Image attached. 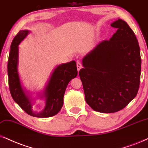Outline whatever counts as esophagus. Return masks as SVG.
Masks as SVG:
<instances>
[{
	"instance_id": "34e87169",
	"label": "esophagus",
	"mask_w": 148,
	"mask_h": 148,
	"mask_svg": "<svg viewBox=\"0 0 148 148\" xmlns=\"http://www.w3.org/2000/svg\"><path fill=\"white\" fill-rule=\"evenodd\" d=\"M76 65H77L78 72H79V70H80V69L82 68V64H81V63L79 62V61H78V62L76 63Z\"/></svg>"
}]
</instances>
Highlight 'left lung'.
I'll return each instance as SVG.
<instances>
[{
  "mask_svg": "<svg viewBox=\"0 0 148 148\" xmlns=\"http://www.w3.org/2000/svg\"><path fill=\"white\" fill-rule=\"evenodd\" d=\"M117 31L83 59L79 71L86 102L94 111L111 113L123 109L139 90L141 59L139 43L124 20L111 24Z\"/></svg>",
  "mask_w": 148,
  "mask_h": 148,
  "instance_id": "8db88e82",
  "label": "left lung"
}]
</instances>
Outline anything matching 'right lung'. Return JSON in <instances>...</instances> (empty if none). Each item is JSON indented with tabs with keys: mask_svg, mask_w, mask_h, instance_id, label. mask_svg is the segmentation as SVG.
Segmentation results:
<instances>
[{
	"mask_svg": "<svg viewBox=\"0 0 148 148\" xmlns=\"http://www.w3.org/2000/svg\"><path fill=\"white\" fill-rule=\"evenodd\" d=\"M29 33L28 30L20 31L15 36L11 44L7 64L9 90L15 102L27 114L40 118L52 117L60 111L63 104V96L67 86L72 78L77 76L76 63L75 61H72L56 67L43 92L39 94L40 98L45 100L44 108L40 112L33 111V99L31 98L27 91L22 87L18 70V46Z\"/></svg>",
	"mask_w": 148,
	"mask_h": 148,
	"instance_id": "1",
	"label": "right lung"
}]
</instances>
